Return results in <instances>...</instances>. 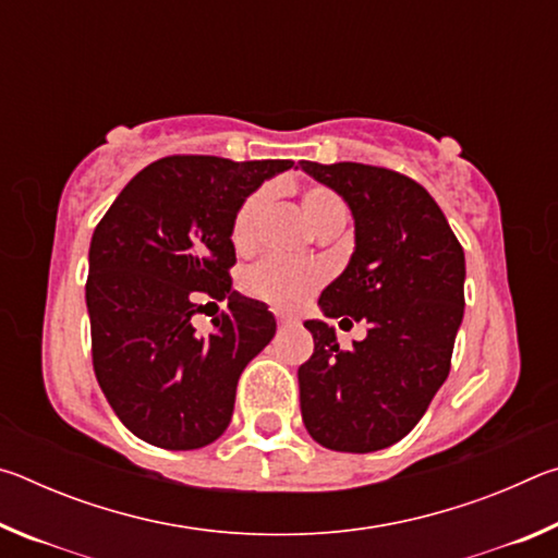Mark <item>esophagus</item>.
<instances>
[{"instance_id": "1", "label": "esophagus", "mask_w": 558, "mask_h": 558, "mask_svg": "<svg viewBox=\"0 0 558 558\" xmlns=\"http://www.w3.org/2000/svg\"><path fill=\"white\" fill-rule=\"evenodd\" d=\"M290 325H295V319L286 317V315H278V327H280V329H286V327H290Z\"/></svg>"}]
</instances>
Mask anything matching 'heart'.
Here are the masks:
<instances>
[{"label":"heart","instance_id":"heart-1","mask_svg":"<svg viewBox=\"0 0 558 558\" xmlns=\"http://www.w3.org/2000/svg\"><path fill=\"white\" fill-rule=\"evenodd\" d=\"M270 189L258 186L239 204L231 221V243L235 251H251L258 241V223L268 206ZM302 211L315 229H325L329 223H339L347 219V204L332 186L327 184H307L300 194ZM327 270L319 263L310 260H288V258H266L256 268H251L245 278V288L253 298L268 302L276 310H298L307 302V298L323 286Z\"/></svg>","mask_w":558,"mask_h":558}]
</instances>
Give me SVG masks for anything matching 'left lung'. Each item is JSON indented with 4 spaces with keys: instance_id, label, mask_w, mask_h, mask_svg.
<instances>
[{
    "instance_id": "obj_1",
    "label": "left lung",
    "mask_w": 558,
    "mask_h": 558,
    "mask_svg": "<svg viewBox=\"0 0 558 558\" xmlns=\"http://www.w3.org/2000/svg\"><path fill=\"white\" fill-rule=\"evenodd\" d=\"M300 167L342 194L354 214L352 260L323 290L319 307L369 327L366 339L342 349L327 323H305L315 352L298 369L302 421L329 450L389 448L409 436L450 374L465 253L415 179L359 162L302 159Z\"/></svg>"
}]
</instances>
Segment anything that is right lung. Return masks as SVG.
Instances as JSON below:
<instances>
[{"mask_svg":"<svg viewBox=\"0 0 558 558\" xmlns=\"http://www.w3.org/2000/svg\"><path fill=\"white\" fill-rule=\"evenodd\" d=\"M290 167L162 157L130 179L93 231V369L118 418L149 446L194 450L229 428L239 376L276 335L268 307L231 286V221L263 179ZM204 296L230 302L206 338L191 325Z\"/></svg>","mask_w":558,"mask_h":558,"instance_id":"add662e5","label":"right lung"}]
</instances>
